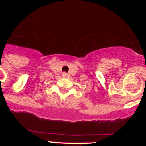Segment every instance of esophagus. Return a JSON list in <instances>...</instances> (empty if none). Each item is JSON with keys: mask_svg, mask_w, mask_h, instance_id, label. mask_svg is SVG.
Instances as JSON below:
<instances>
[{"mask_svg": "<svg viewBox=\"0 0 146 146\" xmlns=\"http://www.w3.org/2000/svg\"><path fill=\"white\" fill-rule=\"evenodd\" d=\"M62 76L64 77H66L67 76H68V74H67V73H66V72H63V74H62Z\"/></svg>", "mask_w": 146, "mask_h": 146, "instance_id": "1", "label": "esophagus"}]
</instances>
